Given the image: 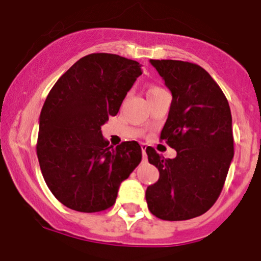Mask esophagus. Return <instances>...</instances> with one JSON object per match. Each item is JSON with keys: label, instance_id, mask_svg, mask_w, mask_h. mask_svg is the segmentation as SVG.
I'll return each mask as SVG.
<instances>
[{"label": "esophagus", "instance_id": "obj_1", "mask_svg": "<svg viewBox=\"0 0 261 261\" xmlns=\"http://www.w3.org/2000/svg\"><path fill=\"white\" fill-rule=\"evenodd\" d=\"M146 145L145 144H143V145H141V150H143V158H144V160H146Z\"/></svg>", "mask_w": 261, "mask_h": 261}]
</instances>
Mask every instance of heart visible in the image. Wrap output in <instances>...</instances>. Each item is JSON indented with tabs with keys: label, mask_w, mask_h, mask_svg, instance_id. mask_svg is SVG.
<instances>
[{
	"label": "heart",
	"mask_w": 261,
	"mask_h": 261,
	"mask_svg": "<svg viewBox=\"0 0 261 261\" xmlns=\"http://www.w3.org/2000/svg\"><path fill=\"white\" fill-rule=\"evenodd\" d=\"M158 91H162V88H159V87H156V86H151L149 89H147V96H149V94L155 93V92H158Z\"/></svg>",
	"instance_id": "b5f03b06"
}]
</instances>
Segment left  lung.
Here are the masks:
<instances>
[{"instance_id":"1","label":"left lung","mask_w":261,"mask_h":261,"mask_svg":"<svg viewBox=\"0 0 261 261\" xmlns=\"http://www.w3.org/2000/svg\"><path fill=\"white\" fill-rule=\"evenodd\" d=\"M172 92V105L160 134L174 159L146 147L160 173L146 189L149 211L160 220L183 221L203 215L217 201L233 158L232 117L220 86L199 65L150 59Z\"/></svg>"}]
</instances>
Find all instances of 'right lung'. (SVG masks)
I'll use <instances>...</instances> for the list:
<instances>
[{"label": "right lung", "instance_id": "add662e5", "mask_svg": "<svg viewBox=\"0 0 261 261\" xmlns=\"http://www.w3.org/2000/svg\"><path fill=\"white\" fill-rule=\"evenodd\" d=\"M141 74L135 60L94 53L75 62L49 92L36 154L46 186L68 208L92 213L114 206L120 184L141 162L136 141L114 147L101 133Z\"/></svg>", "mask_w": 261, "mask_h": 261}]
</instances>
